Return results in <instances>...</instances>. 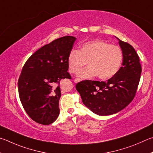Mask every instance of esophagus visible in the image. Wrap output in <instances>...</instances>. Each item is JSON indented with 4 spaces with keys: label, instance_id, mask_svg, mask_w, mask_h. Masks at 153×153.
<instances>
[{
    "label": "esophagus",
    "instance_id": "obj_1",
    "mask_svg": "<svg viewBox=\"0 0 153 153\" xmlns=\"http://www.w3.org/2000/svg\"><path fill=\"white\" fill-rule=\"evenodd\" d=\"M81 81V79H75L74 81V82H78Z\"/></svg>",
    "mask_w": 153,
    "mask_h": 153
}]
</instances>
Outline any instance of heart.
Returning a JSON list of instances; mask_svg holds the SVG:
<instances>
[{"label": "heart", "instance_id": "heart-1", "mask_svg": "<svg viewBox=\"0 0 153 153\" xmlns=\"http://www.w3.org/2000/svg\"><path fill=\"white\" fill-rule=\"evenodd\" d=\"M122 60L123 53L120 47L96 39L85 43L79 50H71L67 62L72 74L78 72L87 62L89 66L77 74L81 78L88 79L97 75L99 79L107 80L119 71Z\"/></svg>", "mask_w": 153, "mask_h": 153}]
</instances>
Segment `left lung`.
I'll return each instance as SVG.
<instances>
[{
	"label": "left lung",
	"mask_w": 153,
	"mask_h": 153,
	"mask_svg": "<svg viewBox=\"0 0 153 153\" xmlns=\"http://www.w3.org/2000/svg\"><path fill=\"white\" fill-rule=\"evenodd\" d=\"M123 53L122 66L107 81L85 80L76 85L82 103L93 113L109 116L122 110L134 98L142 68L132 45L119 39Z\"/></svg>",
	"instance_id": "left-lung-1"
}]
</instances>
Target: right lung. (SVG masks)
Masks as SVG:
<instances>
[{
    "label": "right lung",
    "instance_id": "1",
    "mask_svg": "<svg viewBox=\"0 0 153 153\" xmlns=\"http://www.w3.org/2000/svg\"><path fill=\"white\" fill-rule=\"evenodd\" d=\"M73 36L53 40L37 50L26 62L18 80V91L26 113L37 123L52 124L60 114V81L71 79L68 57L76 41Z\"/></svg>",
    "mask_w": 153,
    "mask_h": 153
}]
</instances>
